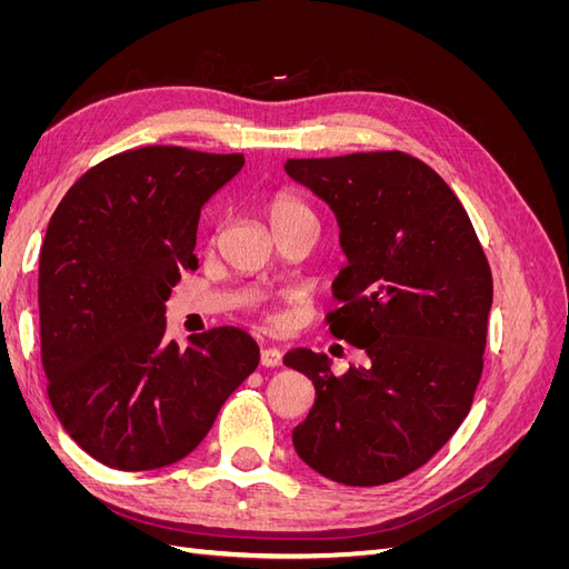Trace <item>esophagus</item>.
<instances>
[{
	"instance_id": "obj_1",
	"label": "esophagus",
	"mask_w": 569,
	"mask_h": 569,
	"mask_svg": "<svg viewBox=\"0 0 569 569\" xmlns=\"http://www.w3.org/2000/svg\"><path fill=\"white\" fill-rule=\"evenodd\" d=\"M261 366L263 368H278L282 366V351L280 349H261Z\"/></svg>"
}]
</instances>
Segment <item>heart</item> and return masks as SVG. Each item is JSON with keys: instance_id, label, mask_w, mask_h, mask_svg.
Instances as JSON below:
<instances>
[{"instance_id": "heart-1", "label": "heart", "mask_w": 569, "mask_h": 569, "mask_svg": "<svg viewBox=\"0 0 569 569\" xmlns=\"http://www.w3.org/2000/svg\"><path fill=\"white\" fill-rule=\"evenodd\" d=\"M266 211H268V220H270L272 230H278L282 226H289V222H295V220H316L313 211L308 209V206L301 199L291 197L287 192L272 194Z\"/></svg>"}]
</instances>
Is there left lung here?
Instances as JSON below:
<instances>
[{"instance_id":"8db88e82","label":"left lung","mask_w":569,"mask_h":569,"mask_svg":"<svg viewBox=\"0 0 569 569\" xmlns=\"http://www.w3.org/2000/svg\"><path fill=\"white\" fill-rule=\"evenodd\" d=\"M284 170L337 216L349 263L332 282L341 308L327 325L370 358L337 377L325 353L284 356L316 387L291 441L339 485H389L422 468L470 412L491 268L453 189L410 153L289 159Z\"/></svg>"}]
</instances>
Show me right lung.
Instances as JSON below:
<instances>
[{"instance_id":"1","label":"right lung","mask_w":569,"mask_h":569,"mask_svg":"<svg viewBox=\"0 0 569 569\" xmlns=\"http://www.w3.org/2000/svg\"><path fill=\"white\" fill-rule=\"evenodd\" d=\"M242 153L140 147L68 189L40 251V343L51 408L71 439L116 470H157L192 453L258 366L239 327L180 349L166 301L197 270L203 203Z\"/></svg>"}]
</instances>
